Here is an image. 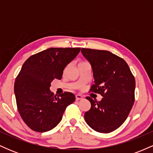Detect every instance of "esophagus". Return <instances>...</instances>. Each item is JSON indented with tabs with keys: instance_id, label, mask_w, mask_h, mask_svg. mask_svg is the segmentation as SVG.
Returning <instances> with one entry per match:
<instances>
[{
	"instance_id": "esophagus-1",
	"label": "esophagus",
	"mask_w": 153,
	"mask_h": 153,
	"mask_svg": "<svg viewBox=\"0 0 153 153\" xmlns=\"http://www.w3.org/2000/svg\"><path fill=\"white\" fill-rule=\"evenodd\" d=\"M82 99H83V97H82L81 95L78 94L75 96V99H76V101H79V100H81Z\"/></svg>"
}]
</instances>
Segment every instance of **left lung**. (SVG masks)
Listing matches in <instances>:
<instances>
[{
	"label": "left lung",
	"mask_w": 153,
	"mask_h": 153,
	"mask_svg": "<svg viewBox=\"0 0 153 153\" xmlns=\"http://www.w3.org/2000/svg\"><path fill=\"white\" fill-rule=\"evenodd\" d=\"M81 52L93 69L90 91L103 96L100 101L86 97L91 107L85 120L98 132H111L125 122L134 104V77L125 60L108 51L82 48Z\"/></svg>",
	"instance_id": "8db88e82"
}]
</instances>
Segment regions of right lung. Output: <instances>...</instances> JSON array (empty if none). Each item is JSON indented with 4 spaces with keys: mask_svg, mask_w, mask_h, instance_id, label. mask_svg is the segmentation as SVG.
Listing matches in <instances>:
<instances>
[{
    "mask_svg": "<svg viewBox=\"0 0 153 153\" xmlns=\"http://www.w3.org/2000/svg\"><path fill=\"white\" fill-rule=\"evenodd\" d=\"M80 48H49L29 57L16 78L14 93L19 114L31 129L45 132L62 120L75 95L64 92L54 96L50 90L54 79L62 78L65 68Z\"/></svg>",
    "mask_w": 153,
    "mask_h": 153,
    "instance_id": "obj_1",
    "label": "right lung"
}]
</instances>
